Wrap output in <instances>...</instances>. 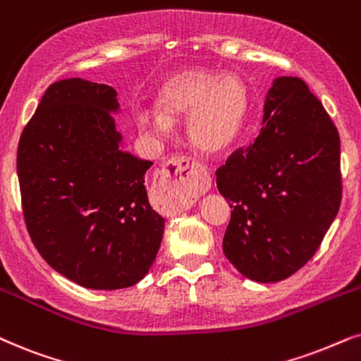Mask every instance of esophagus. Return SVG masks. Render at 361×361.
<instances>
[{
  "label": "esophagus",
  "mask_w": 361,
  "mask_h": 361,
  "mask_svg": "<svg viewBox=\"0 0 361 361\" xmlns=\"http://www.w3.org/2000/svg\"><path fill=\"white\" fill-rule=\"evenodd\" d=\"M210 189V176L202 164L190 157L171 159L154 180V192L174 212L190 209Z\"/></svg>",
  "instance_id": "obj_1"
}]
</instances>
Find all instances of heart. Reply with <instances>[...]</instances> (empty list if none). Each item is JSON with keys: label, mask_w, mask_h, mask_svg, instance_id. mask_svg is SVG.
Masks as SVG:
<instances>
[{"label": "heart", "mask_w": 361, "mask_h": 361, "mask_svg": "<svg viewBox=\"0 0 361 361\" xmlns=\"http://www.w3.org/2000/svg\"><path fill=\"white\" fill-rule=\"evenodd\" d=\"M249 109L245 84L235 74L205 68L171 73L156 92V109H137L144 134L164 137L172 121L185 119V135L202 154H222L235 142Z\"/></svg>", "instance_id": "heart-1"}]
</instances>
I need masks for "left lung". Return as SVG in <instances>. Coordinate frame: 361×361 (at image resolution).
Instances as JSON below:
<instances>
[{"label": "left lung", "instance_id": "left-lung-1", "mask_svg": "<svg viewBox=\"0 0 361 361\" xmlns=\"http://www.w3.org/2000/svg\"><path fill=\"white\" fill-rule=\"evenodd\" d=\"M262 124L215 180L232 207L224 254L243 277L270 283L312 259L338 214L340 137L300 78L274 79Z\"/></svg>", "mask_w": 361, "mask_h": 361}]
</instances>
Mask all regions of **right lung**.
<instances>
[{
	"label": "right lung",
	"mask_w": 361,
	"mask_h": 361,
	"mask_svg": "<svg viewBox=\"0 0 361 361\" xmlns=\"http://www.w3.org/2000/svg\"><path fill=\"white\" fill-rule=\"evenodd\" d=\"M118 92L81 78L58 81L18 146L23 215L41 257L81 287L119 290L146 277L164 235L142 161L123 146Z\"/></svg>",
	"instance_id": "obj_1"
}]
</instances>
